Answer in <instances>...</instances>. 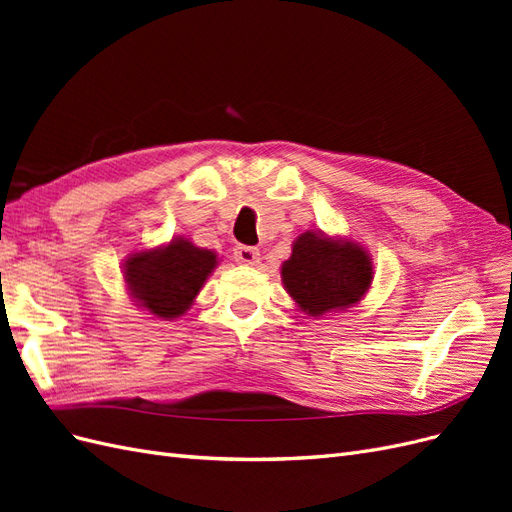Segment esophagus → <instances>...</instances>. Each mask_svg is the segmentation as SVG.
Segmentation results:
<instances>
[{"mask_svg": "<svg viewBox=\"0 0 512 512\" xmlns=\"http://www.w3.org/2000/svg\"><path fill=\"white\" fill-rule=\"evenodd\" d=\"M232 254H235V260L239 262V265H258L260 260V252L258 247H252V245H237L235 250H232Z\"/></svg>", "mask_w": 512, "mask_h": 512, "instance_id": "1", "label": "esophagus"}]
</instances>
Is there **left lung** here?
I'll list each match as a JSON object with an SVG mask.
<instances>
[{
  "label": "left lung",
  "instance_id": "left-lung-1",
  "mask_svg": "<svg viewBox=\"0 0 512 512\" xmlns=\"http://www.w3.org/2000/svg\"><path fill=\"white\" fill-rule=\"evenodd\" d=\"M374 280L371 258L359 243L303 232L282 265V282L309 316L346 309L363 299Z\"/></svg>",
  "mask_w": 512,
  "mask_h": 512
}]
</instances>
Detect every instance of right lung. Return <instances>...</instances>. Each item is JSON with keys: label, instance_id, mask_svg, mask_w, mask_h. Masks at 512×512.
I'll return each mask as SVG.
<instances>
[{"label": "right lung", "instance_id": "obj_1", "mask_svg": "<svg viewBox=\"0 0 512 512\" xmlns=\"http://www.w3.org/2000/svg\"><path fill=\"white\" fill-rule=\"evenodd\" d=\"M218 258L188 239H173L158 250L132 254L123 273L134 301L153 316L173 320L188 312Z\"/></svg>", "mask_w": 512, "mask_h": 512}]
</instances>
